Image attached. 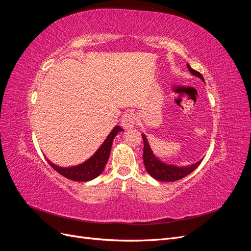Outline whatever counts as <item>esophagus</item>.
<instances>
[{
	"label": "esophagus",
	"mask_w": 251,
	"mask_h": 251,
	"mask_svg": "<svg viewBox=\"0 0 251 251\" xmlns=\"http://www.w3.org/2000/svg\"><path fill=\"white\" fill-rule=\"evenodd\" d=\"M136 120H137V118H136V115L134 113H126L123 116V118H121V126H123L124 128H126V130H128V128H133Z\"/></svg>",
	"instance_id": "esophagus-1"
}]
</instances>
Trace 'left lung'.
<instances>
[{
    "label": "left lung",
    "mask_w": 251,
    "mask_h": 251,
    "mask_svg": "<svg viewBox=\"0 0 251 251\" xmlns=\"http://www.w3.org/2000/svg\"><path fill=\"white\" fill-rule=\"evenodd\" d=\"M187 68L189 72H191L193 75L199 77L201 80L204 81V78L201 73L194 70L189 65H187ZM142 139H143L144 166H146L147 172L156 180L163 181V182H174V181L180 180L182 178H184L185 176H187V175L193 173L197 168H198L202 161L200 160L198 162H196L192 165H187V166H177L173 164H166L161 160H159V159L154 155L153 151H151V149L150 148V144L148 142L146 135L144 134H142Z\"/></svg>",
    "instance_id": "1"
}]
</instances>
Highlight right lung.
Segmentation results:
<instances>
[{
  "label": "right lung",
  "instance_id": "obj_1",
  "mask_svg": "<svg viewBox=\"0 0 251 251\" xmlns=\"http://www.w3.org/2000/svg\"><path fill=\"white\" fill-rule=\"evenodd\" d=\"M121 131L124 130L118 126L114 127L111 131V133L108 135L107 139H105L100 146V148L95 151L93 156H91L88 160L83 163H80L75 166H70V168H62V166H57L47 159L48 163L57 173L63 175L64 177L70 180L80 181V182L92 180L100 176V175L103 172L104 166L109 160L113 140L115 138V136Z\"/></svg>",
  "mask_w": 251,
  "mask_h": 251
}]
</instances>
